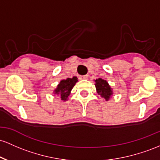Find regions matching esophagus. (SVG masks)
<instances>
[{"instance_id": "1", "label": "esophagus", "mask_w": 160, "mask_h": 160, "mask_svg": "<svg viewBox=\"0 0 160 160\" xmlns=\"http://www.w3.org/2000/svg\"><path fill=\"white\" fill-rule=\"evenodd\" d=\"M80 79H88V75H81L79 77Z\"/></svg>"}]
</instances>
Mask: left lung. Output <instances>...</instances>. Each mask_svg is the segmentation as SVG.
I'll use <instances>...</instances> for the list:
<instances>
[{"mask_svg": "<svg viewBox=\"0 0 160 160\" xmlns=\"http://www.w3.org/2000/svg\"><path fill=\"white\" fill-rule=\"evenodd\" d=\"M95 83H96L95 86L98 91V94L106 100H108L111 95L112 94V91L107 81L102 78H98L95 80Z\"/></svg>", "mask_w": 160, "mask_h": 160, "instance_id": "left-lung-1", "label": "left lung"}]
</instances>
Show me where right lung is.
<instances>
[{"label": "right lung", "instance_id": "obj_1", "mask_svg": "<svg viewBox=\"0 0 160 160\" xmlns=\"http://www.w3.org/2000/svg\"><path fill=\"white\" fill-rule=\"evenodd\" d=\"M77 82L78 79L75 76L72 78H69L66 80H62L54 91V94L59 95L62 100H66L68 96L70 94L71 90L73 88Z\"/></svg>", "mask_w": 160, "mask_h": 160}]
</instances>
